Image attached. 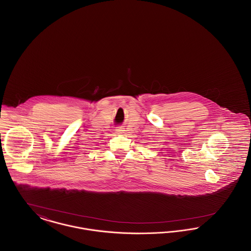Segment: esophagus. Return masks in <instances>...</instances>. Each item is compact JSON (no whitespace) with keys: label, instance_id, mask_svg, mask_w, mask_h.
<instances>
[{"label":"esophagus","instance_id":"obj_1","mask_svg":"<svg viewBox=\"0 0 251 251\" xmlns=\"http://www.w3.org/2000/svg\"><path fill=\"white\" fill-rule=\"evenodd\" d=\"M116 131H117V133H120V134H121V133H123V132H124V130H123V128H122V127H118V128L116 129Z\"/></svg>","mask_w":251,"mask_h":251}]
</instances>
